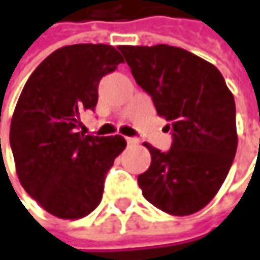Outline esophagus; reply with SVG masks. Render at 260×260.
Instances as JSON below:
<instances>
[{
  "label": "esophagus",
  "mask_w": 260,
  "mask_h": 260,
  "mask_svg": "<svg viewBox=\"0 0 260 260\" xmlns=\"http://www.w3.org/2000/svg\"><path fill=\"white\" fill-rule=\"evenodd\" d=\"M126 142H128V145H135V144H138V139H137V138H126Z\"/></svg>",
  "instance_id": "1"
}]
</instances>
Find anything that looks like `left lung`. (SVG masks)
Instances as JSON below:
<instances>
[{
  "label": "left lung",
  "mask_w": 260,
  "mask_h": 260,
  "mask_svg": "<svg viewBox=\"0 0 260 260\" xmlns=\"http://www.w3.org/2000/svg\"><path fill=\"white\" fill-rule=\"evenodd\" d=\"M119 50L174 137L168 152L144 142L151 166L138 175L139 188L171 216L202 210L224 183L236 155L233 93L214 64L187 50L167 44Z\"/></svg>",
  "instance_id": "left-lung-1"
}]
</instances>
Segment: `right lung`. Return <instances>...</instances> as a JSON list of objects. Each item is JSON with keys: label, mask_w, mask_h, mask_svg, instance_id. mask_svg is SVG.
<instances>
[{"label": "right lung", "mask_w": 260, "mask_h": 260, "mask_svg": "<svg viewBox=\"0 0 260 260\" xmlns=\"http://www.w3.org/2000/svg\"><path fill=\"white\" fill-rule=\"evenodd\" d=\"M122 61L108 44L64 46L37 66L15 105L10 144L18 180L58 219H82L99 206L105 175L126 147L121 135L77 129L80 113L98 103L101 79Z\"/></svg>", "instance_id": "add662e5"}]
</instances>
